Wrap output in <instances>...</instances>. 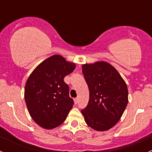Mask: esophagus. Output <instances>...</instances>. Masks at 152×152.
<instances>
[{
	"label": "esophagus",
	"mask_w": 152,
	"mask_h": 152,
	"mask_svg": "<svg viewBox=\"0 0 152 152\" xmlns=\"http://www.w3.org/2000/svg\"><path fill=\"white\" fill-rule=\"evenodd\" d=\"M78 102H79V98H75L74 102H75V104H76L78 103Z\"/></svg>",
	"instance_id": "obj_1"
}]
</instances>
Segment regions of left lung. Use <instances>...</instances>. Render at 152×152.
Listing matches in <instances>:
<instances>
[{
	"label": "left lung",
	"mask_w": 152,
	"mask_h": 152,
	"mask_svg": "<svg viewBox=\"0 0 152 152\" xmlns=\"http://www.w3.org/2000/svg\"><path fill=\"white\" fill-rule=\"evenodd\" d=\"M88 85V104L81 113L86 124L97 131H106L118 122L128 104V89L118 72L110 64L97 62L82 65Z\"/></svg>",
	"instance_id": "8db88e82"
}]
</instances>
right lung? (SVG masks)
Returning <instances> with one entry per match:
<instances>
[{
  "label": "right lung",
  "instance_id": "add662e5",
  "mask_svg": "<svg viewBox=\"0 0 152 152\" xmlns=\"http://www.w3.org/2000/svg\"><path fill=\"white\" fill-rule=\"evenodd\" d=\"M75 67L60 55H53L41 62L28 77L26 104L31 117L42 128L50 129L62 124L73 107L74 102L64 78Z\"/></svg>",
  "mask_w": 152,
  "mask_h": 152
}]
</instances>
